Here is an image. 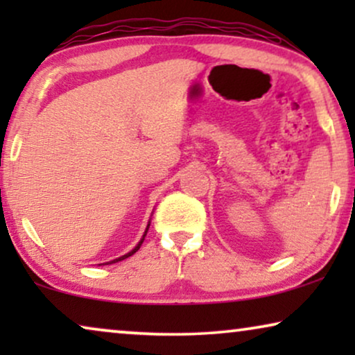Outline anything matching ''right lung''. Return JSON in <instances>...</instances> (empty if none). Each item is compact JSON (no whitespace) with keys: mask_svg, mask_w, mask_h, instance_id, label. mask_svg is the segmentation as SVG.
I'll use <instances>...</instances> for the list:
<instances>
[{"mask_svg":"<svg viewBox=\"0 0 355 355\" xmlns=\"http://www.w3.org/2000/svg\"><path fill=\"white\" fill-rule=\"evenodd\" d=\"M150 226V225H148ZM148 226H147V230H145V232H144V236H142V239H140V242L137 245L134 247L132 250L129 252V254H125V255H123V257H119V259H114V260H111V261H106V265H111V263H118V261H121V260H124V259H128V257H130V255H134L135 252H137L139 249H140V245H142V242H144V239H145V236H147V231H148ZM105 265V263H103Z\"/></svg>","mask_w":355,"mask_h":355,"instance_id":"add662e5","label":"right lung"}]
</instances>
